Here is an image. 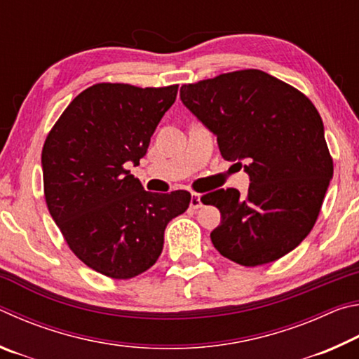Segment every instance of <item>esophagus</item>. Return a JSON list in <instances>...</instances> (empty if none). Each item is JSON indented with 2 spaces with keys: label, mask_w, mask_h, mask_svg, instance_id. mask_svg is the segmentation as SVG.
<instances>
[{
  "label": "esophagus",
  "mask_w": 359,
  "mask_h": 359,
  "mask_svg": "<svg viewBox=\"0 0 359 359\" xmlns=\"http://www.w3.org/2000/svg\"><path fill=\"white\" fill-rule=\"evenodd\" d=\"M203 205L201 203V194L198 193H191V201H190V208L191 209H199Z\"/></svg>",
  "instance_id": "34e87169"
}]
</instances>
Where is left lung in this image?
Instances as JSON below:
<instances>
[{
  "label": "left lung",
  "instance_id": "1",
  "mask_svg": "<svg viewBox=\"0 0 359 359\" xmlns=\"http://www.w3.org/2000/svg\"><path fill=\"white\" fill-rule=\"evenodd\" d=\"M180 100L217 136L228 161H245L247 194H204L222 222L210 233L220 255L242 266L285 257L307 238L332 179L323 121L312 101L259 69L182 85Z\"/></svg>",
  "mask_w": 359,
  "mask_h": 359
}]
</instances>
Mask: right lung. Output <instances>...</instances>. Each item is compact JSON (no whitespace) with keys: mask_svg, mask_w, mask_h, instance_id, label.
Segmentation results:
<instances>
[{"mask_svg":"<svg viewBox=\"0 0 359 359\" xmlns=\"http://www.w3.org/2000/svg\"><path fill=\"white\" fill-rule=\"evenodd\" d=\"M177 88L92 85L65 109L42 147L48 212L72 253L102 276L125 280L154 266L168 223L190 205L188 191H145L126 169L147 154Z\"/></svg>","mask_w":359,"mask_h":359,"instance_id":"1","label":"right lung"}]
</instances>
